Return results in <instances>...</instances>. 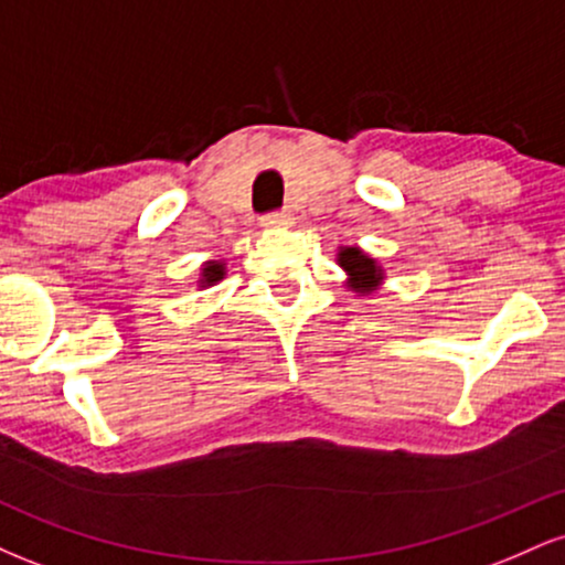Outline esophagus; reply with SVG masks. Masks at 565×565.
Here are the masks:
<instances>
[{
    "label": "esophagus",
    "instance_id": "34e87169",
    "mask_svg": "<svg viewBox=\"0 0 565 565\" xmlns=\"http://www.w3.org/2000/svg\"><path fill=\"white\" fill-rule=\"evenodd\" d=\"M291 223H295V217H291V212H287V210L270 212V215L263 217L265 228H289Z\"/></svg>",
    "mask_w": 565,
    "mask_h": 565
}]
</instances>
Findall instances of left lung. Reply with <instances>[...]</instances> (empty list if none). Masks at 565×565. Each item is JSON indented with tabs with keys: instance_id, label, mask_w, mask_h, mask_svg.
<instances>
[{
	"instance_id": "8db88e82",
	"label": "left lung",
	"mask_w": 565,
	"mask_h": 565,
	"mask_svg": "<svg viewBox=\"0 0 565 565\" xmlns=\"http://www.w3.org/2000/svg\"><path fill=\"white\" fill-rule=\"evenodd\" d=\"M337 265L345 270V287L350 291H355L359 297L372 295V291H377L382 287V281H385L382 265L374 260V257H369L361 246H340V249H337Z\"/></svg>"
}]
</instances>
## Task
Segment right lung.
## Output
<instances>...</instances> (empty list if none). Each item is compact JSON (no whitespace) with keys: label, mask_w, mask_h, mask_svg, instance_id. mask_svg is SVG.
<instances>
[{"label":"right lung","mask_w":565,"mask_h":565,"mask_svg":"<svg viewBox=\"0 0 565 565\" xmlns=\"http://www.w3.org/2000/svg\"><path fill=\"white\" fill-rule=\"evenodd\" d=\"M220 278H225V260H206L201 265V274H199L201 289L212 287V284H217Z\"/></svg>","instance_id":"obj_1"}]
</instances>
